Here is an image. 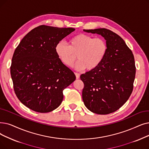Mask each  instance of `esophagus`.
Instances as JSON below:
<instances>
[{"instance_id": "esophagus-1", "label": "esophagus", "mask_w": 149, "mask_h": 149, "mask_svg": "<svg viewBox=\"0 0 149 149\" xmlns=\"http://www.w3.org/2000/svg\"><path fill=\"white\" fill-rule=\"evenodd\" d=\"M75 76H76V79H79V78H80V74H79V73H75Z\"/></svg>"}]
</instances>
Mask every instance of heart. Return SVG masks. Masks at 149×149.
<instances>
[{"label": "heart", "instance_id": "obj_1", "mask_svg": "<svg viewBox=\"0 0 149 149\" xmlns=\"http://www.w3.org/2000/svg\"><path fill=\"white\" fill-rule=\"evenodd\" d=\"M108 45L102 38H94L85 33L76 35L69 39V45L63 41L58 42L55 52L60 60L71 67L77 59L75 68L91 71L98 68L107 55Z\"/></svg>", "mask_w": 149, "mask_h": 149}]
</instances>
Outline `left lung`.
Returning a JSON list of instances; mask_svg holds the SVG:
<instances>
[{"label": "left lung", "instance_id": "1", "mask_svg": "<svg viewBox=\"0 0 149 149\" xmlns=\"http://www.w3.org/2000/svg\"><path fill=\"white\" fill-rule=\"evenodd\" d=\"M105 38L107 55L95 69L80 75L84 83L82 98L91 112L108 114L119 109L132 93L136 67L134 56L118 35L107 29L83 30Z\"/></svg>", "mask_w": 149, "mask_h": 149}]
</instances>
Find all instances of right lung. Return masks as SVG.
Returning <instances> with one entry per match:
<instances>
[{"label":"right lung","mask_w":149,"mask_h":149,"mask_svg":"<svg viewBox=\"0 0 149 149\" xmlns=\"http://www.w3.org/2000/svg\"><path fill=\"white\" fill-rule=\"evenodd\" d=\"M74 30L42 25L25 35L15 49L11 76L17 97L27 108L48 113L60 105L63 90L76 77L60 60L55 46Z\"/></svg>","instance_id":"1"}]
</instances>
